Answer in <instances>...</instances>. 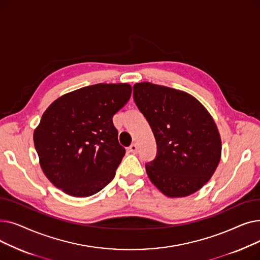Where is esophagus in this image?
<instances>
[{"instance_id": "obj_1", "label": "esophagus", "mask_w": 260, "mask_h": 260, "mask_svg": "<svg viewBox=\"0 0 260 260\" xmlns=\"http://www.w3.org/2000/svg\"><path fill=\"white\" fill-rule=\"evenodd\" d=\"M128 149H129V152H131V153L136 154V153L138 152V146H137V144H136V143H133V144L128 147Z\"/></svg>"}]
</instances>
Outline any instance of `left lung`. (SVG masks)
Listing matches in <instances>:
<instances>
[{"label": "left lung", "instance_id": "1", "mask_svg": "<svg viewBox=\"0 0 260 260\" xmlns=\"http://www.w3.org/2000/svg\"><path fill=\"white\" fill-rule=\"evenodd\" d=\"M133 88L157 143L156 158L145 165L149 179L169 197L197 192L220 161L221 140L213 118L184 91L149 82Z\"/></svg>", "mask_w": 260, "mask_h": 260}]
</instances>
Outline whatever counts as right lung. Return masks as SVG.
Here are the masks:
<instances>
[{
    "label": "right lung",
    "mask_w": 260,
    "mask_h": 260,
    "mask_svg": "<svg viewBox=\"0 0 260 260\" xmlns=\"http://www.w3.org/2000/svg\"><path fill=\"white\" fill-rule=\"evenodd\" d=\"M131 94L129 84L100 83L50 104L34 142L41 168L54 186L74 197H87L113 180L125 155L113 117Z\"/></svg>",
    "instance_id": "1"
}]
</instances>
